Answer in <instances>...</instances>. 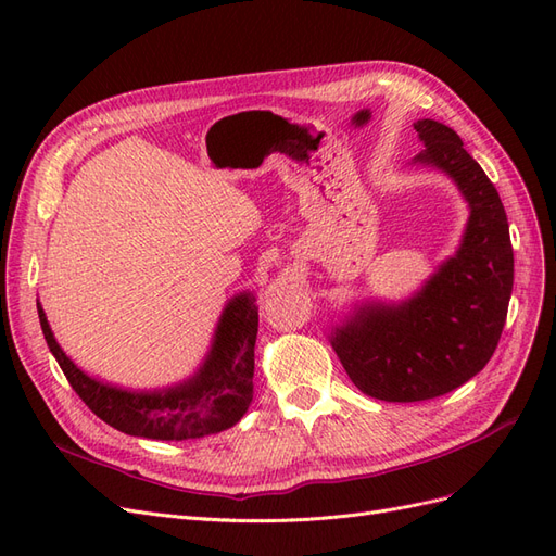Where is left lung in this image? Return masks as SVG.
<instances>
[{"label": "left lung", "mask_w": 556, "mask_h": 556, "mask_svg": "<svg viewBox=\"0 0 556 556\" xmlns=\"http://www.w3.org/2000/svg\"><path fill=\"white\" fill-rule=\"evenodd\" d=\"M413 127L425 150L410 164L441 172L466 201L462 241L410 296L364 299L329 329L357 390L399 403L447 394L480 374L498 345L513 294L510 229L492 180L457 131L429 117Z\"/></svg>", "instance_id": "left-lung-1"}]
</instances>
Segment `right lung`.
<instances>
[{
    "instance_id": "right-lung-1",
    "label": "right lung",
    "mask_w": 556,
    "mask_h": 556,
    "mask_svg": "<svg viewBox=\"0 0 556 556\" xmlns=\"http://www.w3.org/2000/svg\"><path fill=\"white\" fill-rule=\"evenodd\" d=\"M255 301V292L250 290L233 294L217 317L211 348L194 371L153 390H129L83 371L58 343L39 299L37 311L50 352L97 417L117 431L141 439L190 441L233 427L252 403L260 327Z\"/></svg>"
}]
</instances>
